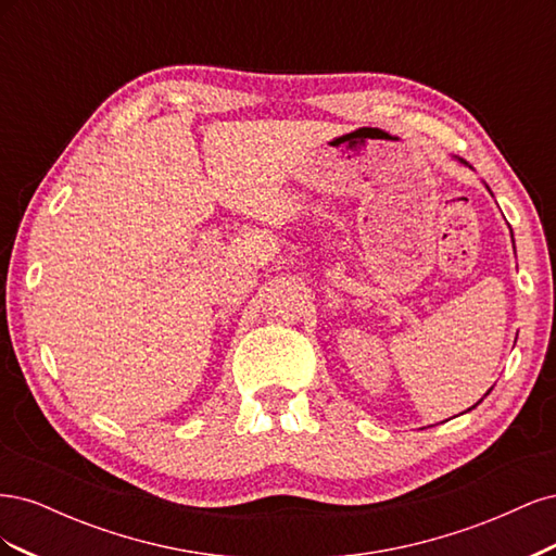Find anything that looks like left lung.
I'll return each mask as SVG.
<instances>
[{
  "mask_svg": "<svg viewBox=\"0 0 556 556\" xmlns=\"http://www.w3.org/2000/svg\"><path fill=\"white\" fill-rule=\"evenodd\" d=\"M454 160H457V162H459V164H464V166H468V169H473V166H470L468 162H464L462 157H454ZM486 190H490V188H486ZM510 237H513V231H510ZM513 243H515V241H513ZM490 392H492V390H490ZM490 392H486V394H490ZM486 394H484V396H486ZM484 396H482V399H484ZM482 399H480V401H482ZM480 401H478V403H480ZM478 403H476V406H478ZM476 406H473V408H476ZM473 408H468V410H473Z\"/></svg>",
  "mask_w": 556,
  "mask_h": 556,
  "instance_id": "obj_1",
  "label": "left lung"
}]
</instances>
